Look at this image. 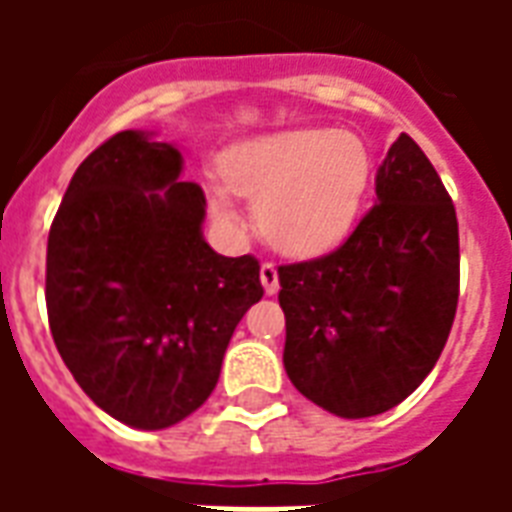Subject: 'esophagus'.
<instances>
[{"mask_svg":"<svg viewBox=\"0 0 512 512\" xmlns=\"http://www.w3.org/2000/svg\"><path fill=\"white\" fill-rule=\"evenodd\" d=\"M260 282H263V290H266L268 296H274L279 290V271L274 263H263L260 266Z\"/></svg>","mask_w":512,"mask_h":512,"instance_id":"obj_1","label":"esophagus"}]
</instances>
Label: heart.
I'll return each mask as SVG.
<instances>
[{
    "label": "heart",
    "instance_id": "1",
    "mask_svg": "<svg viewBox=\"0 0 512 512\" xmlns=\"http://www.w3.org/2000/svg\"><path fill=\"white\" fill-rule=\"evenodd\" d=\"M208 186L216 219L238 222L230 191L257 205V222L285 255H321L354 230L373 180L367 145L340 128H290L238 142Z\"/></svg>",
    "mask_w": 512,
    "mask_h": 512
}]
</instances>
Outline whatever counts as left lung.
<instances>
[{"label":"left lung","mask_w":512,"mask_h":512,"mask_svg":"<svg viewBox=\"0 0 512 512\" xmlns=\"http://www.w3.org/2000/svg\"><path fill=\"white\" fill-rule=\"evenodd\" d=\"M376 194L343 246L279 266L288 378L345 419L406 400L439 362L458 307L455 205L408 134L381 161Z\"/></svg>","instance_id":"1"}]
</instances>
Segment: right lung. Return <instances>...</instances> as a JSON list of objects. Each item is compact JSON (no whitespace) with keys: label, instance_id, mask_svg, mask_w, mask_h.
Here are the masks:
<instances>
[{"label":"right lung","instance_id":"obj_1","mask_svg":"<svg viewBox=\"0 0 512 512\" xmlns=\"http://www.w3.org/2000/svg\"><path fill=\"white\" fill-rule=\"evenodd\" d=\"M150 131H120L84 158L49 230L54 345L84 395L131 428L161 430L211 397L260 263L202 238L205 194Z\"/></svg>","mask_w":512,"mask_h":512}]
</instances>
